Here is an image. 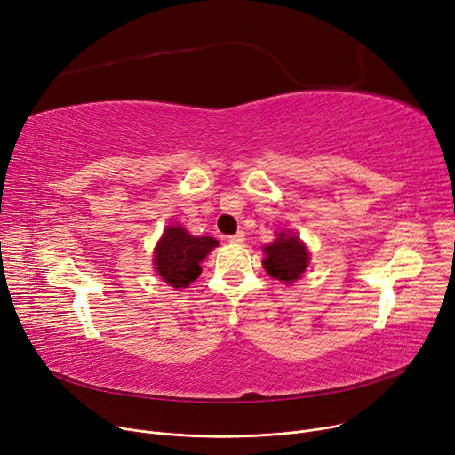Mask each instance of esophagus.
<instances>
[{
  "instance_id": "1",
  "label": "esophagus",
  "mask_w": 455,
  "mask_h": 455,
  "mask_svg": "<svg viewBox=\"0 0 455 455\" xmlns=\"http://www.w3.org/2000/svg\"><path fill=\"white\" fill-rule=\"evenodd\" d=\"M228 242L230 243H243L245 242V232H235L234 235H228Z\"/></svg>"
}]
</instances>
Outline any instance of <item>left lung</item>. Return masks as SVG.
Returning <instances> with one entry per match:
<instances>
[{"instance_id": "obj_1", "label": "left lung", "mask_w": 455, "mask_h": 455, "mask_svg": "<svg viewBox=\"0 0 455 455\" xmlns=\"http://www.w3.org/2000/svg\"><path fill=\"white\" fill-rule=\"evenodd\" d=\"M276 235L278 237L273 243L264 247V267L269 276L283 283H293L307 269L309 252L297 234L282 230Z\"/></svg>"}]
</instances>
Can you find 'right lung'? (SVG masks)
Returning a JSON list of instances; mask_svg holds the SVG:
<instances>
[{"mask_svg": "<svg viewBox=\"0 0 455 455\" xmlns=\"http://www.w3.org/2000/svg\"><path fill=\"white\" fill-rule=\"evenodd\" d=\"M218 245L210 235H191L184 227L170 225L155 247L153 266L167 285L188 288L201 275V261Z\"/></svg>", "mask_w": 455, "mask_h": 455, "instance_id": "obj_1", "label": "right lung"}]
</instances>
